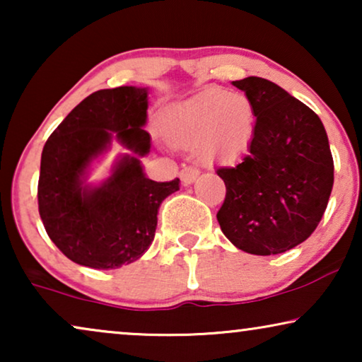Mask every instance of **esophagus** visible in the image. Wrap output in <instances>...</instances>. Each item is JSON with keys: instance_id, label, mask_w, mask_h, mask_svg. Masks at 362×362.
I'll list each match as a JSON object with an SVG mask.
<instances>
[{"instance_id": "obj_1", "label": "esophagus", "mask_w": 362, "mask_h": 362, "mask_svg": "<svg viewBox=\"0 0 362 362\" xmlns=\"http://www.w3.org/2000/svg\"><path fill=\"white\" fill-rule=\"evenodd\" d=\"M197 176H199V170H197V168H192V166L182 168L181 173H180V177H181L182 185H185V186L192 185V182L197 180Z\"/></svg>"}]
</instances>
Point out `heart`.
Segmentation results:
<instances>
[{
  "mask_svg": "<svg viewBox=\"0 0 362 362\" xmlns=\"http://www.w3.org/2000/svg\"><path fill=\"white\" fill-rule=\"evenodd\" d=\"M163 128L173 146H197L202 160L235 163L249 155L254 145L257 113L244 93L209 88L173 107Z\"/></svg>",
  "mask_w": 362,
  "mask_h": 362,
  "instance_id": "heart-1",
  "label": "heart"
}]
</instances>
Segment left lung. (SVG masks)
<instances>
[{
    "label": "left lung",
    "mask_w": 362,
    "mask_h": 362,
    "mask_svg": "<svg viewBox=\"0 0 362 362\" xmlns=\"http://www.w3.org/2000/svg\"><path fill=\"white\" fill-rule=\"evenodd\" d=\"M254 103L257 130L239 165L219 168L226 182L217 221L237 249L276 255L313 234L333 189L334 165L320 117L262 77L232 82Z\"/></svg>",
    "instance_id": "obj_1"
}]
</instances>
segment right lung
<instances>
[{
	"mask_svg": "<svg viewBox=\"0 0 362 362\" xmlns=\"http://www.w3.org/2000/svg\"><path fill=\"white\" fill-rule=\"evenodd\" d=\"M148 87L103 88L78 103L52 132L42 150L39 214L47 235L67 259L97 270L140 259L155 239L158 209L180 189V180L146 177L150 153ZM117 141L127 150L111 175L93 185V163Z\"/></svg>",
	"mask_w": 362,
	"mask_h": 362,
	"instance_id": "add662e5",
	"label": "right lung"
}]
</instances>
